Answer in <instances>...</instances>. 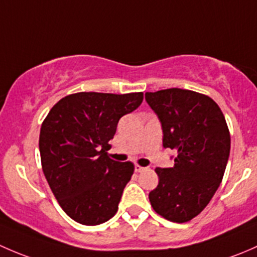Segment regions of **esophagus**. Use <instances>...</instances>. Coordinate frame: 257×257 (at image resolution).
<instances>
[{
    "label": "esophagus",
    "instance_id": "obj_1",
    "mask_svg": "<svg viewBox=\"0 0 257 257\" xmlns=\"http://www.w3.org/2000/svg\"><path fill=\"white\" fill-rule=\"evenodd\" d=\"M146 169H147V168L141 167V166H140V165H136V166H135V171H136L137 173H141V172H145V171H146Z\"/></svg>",
    "mask_w": 257,
    "mask_h": 257
}]
</instances>
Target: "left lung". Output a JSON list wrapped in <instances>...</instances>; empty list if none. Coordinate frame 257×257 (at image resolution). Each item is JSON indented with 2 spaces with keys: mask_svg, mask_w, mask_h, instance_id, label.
Masks as SVG:
<instances>
[{
  "mask_svg": "<svg viewBox=\"0 0 257 257\" xmlns=\"http://www.w3.org/2000/svg\"><path fill=\"white\" fill-rule=\"evenodd\" d=\"M158 115L163 147L177 152L174 166L156 168L160 182L150 192L153 210L173 223H187L202 213L225 172L230 132L220 107L208 95L186 89L146 92Z\"/></svg>",
  "mask_w": 257,
  "mask_h": 257,
  "instance_id": "left-lung-1",
  "label": "left lung"
}]
</instances>
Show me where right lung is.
<instances>
[{
  "instance_id": "right-lung-1",
  "label": "right lung",
  "mask_w": 257,
  "mask_h": 257,
  "mask_svg": "<svg viewBox=\"0 0 257 257\" xmlns=\"http://www.w3.org/2000/svg\"><path fill=\"white\" fill-rule=\"evenodd\" d=\"M144 92H75L60 99L42 122V169L63 210L76 223L99 225L118 209L134 174L107 151L117 122L141 105Z\"/></svg>"
}]
</instances>
